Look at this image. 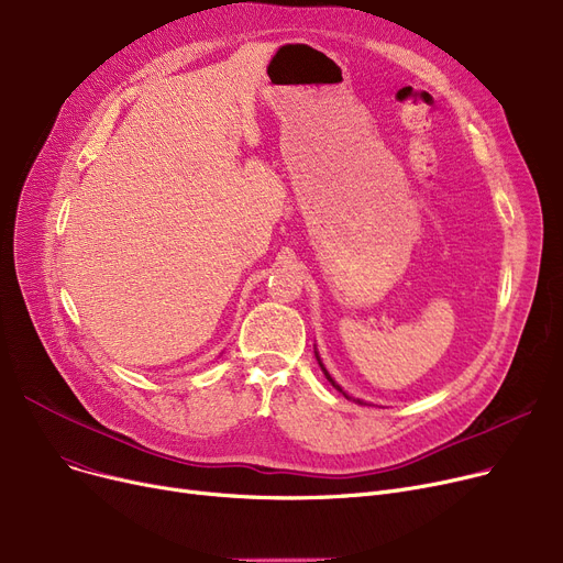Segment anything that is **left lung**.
Instances as JSON below:
<instances>
[{"label":"left lung","instance_id":"8db88e82","mask_svg":"<svg viewBox=\"0 0 563 563\" xmlns=\"http://www.w3.org/2000/svg\"><path fill=\"white\" fill-rule=\"evenodd\" d=\"M314 356H317V363H319V367H321V372H323V376H327V378H329V380H331V386H333V388H335V390H340V393H342V395H344V397H346V399H353V397H349V395H346V393H344V390H342V388H340V386H338V383H335V378H333V376H331V374H329V369H327V367H323V363H321V358H319V353H317V351H314ZM353 401H356V404H361V406H363V404H365V406H367V401H363V399H353Z\"/></svg>","mask_w":563,"mask_h":563}]
</instances>
